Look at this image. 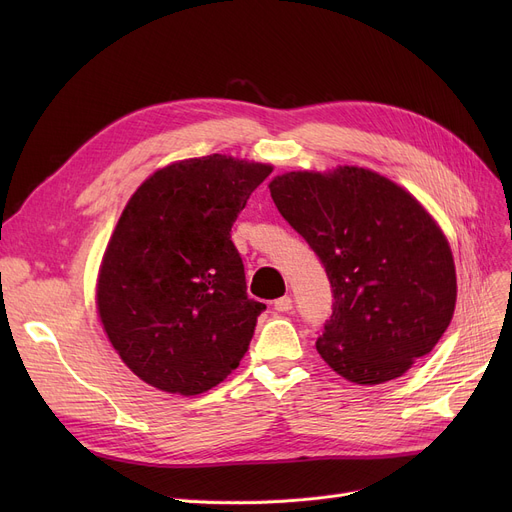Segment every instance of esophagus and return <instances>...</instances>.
Segmentation results:
<instances>
[{"label": "esophagus", "mask_w": 512, "mask_h": 512, "mask_svg": "<svg viewBox=\"0 0 512 512\" xmlns=\"http://www.w3.org/2000/svg\"><path fill=\"white\" fill-rule=\"evenodd\" d=\"M274 309H276V311H280V313H288V311L292 309V299H290V297H282V299H278V301L274 303Z\"/></svg>", "instance_id": "obj_1"}]
</instances>
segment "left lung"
Returning a JSON list of instances; mask_svg holds the SVG:
<instances>
[{"mask_svg":"<svg viewBox=\"0 0 512 512\" xmlns=\"http://www.w3.org/2000/svg\"><path fill=\"white\" fill-rule=\"evenodd\" d=\"M270 193L332 286V315L315 342L321 359L373 386L432 351L454 313L456 274L442 230L415 197L348 166L276 176Z\"/></svg>","mask_w":512,"mask_h":512,"instance_id":"1","label":"left lung"}]
</instances>
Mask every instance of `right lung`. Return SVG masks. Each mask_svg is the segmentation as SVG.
<instances>
[{
  "mask_svg": "<svg viewBox=\"0 0 512 512\" xmlns=\"http://www.w3.org/2000/svg\"><path fill=\"white\" fill-rule=\"evenodd\" d=\"M270 174L215 153L157 170L128 201L103 257L97 305L107 338L143 382L201 394L249 351L265 305L249 299L230 232Z\"/></svg>",
  "mask_w": 512,
  "mask_h": 512,
  "instance_id": "1",
  "label": "right lung"
}]
</instances>
